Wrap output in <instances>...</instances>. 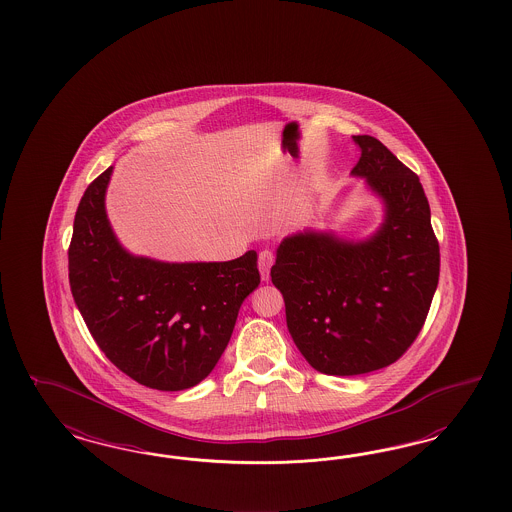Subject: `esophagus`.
<instances>
[{
	"mask_svg": "<svg viewBox=\"0 0 512 512\" xmlns=\"http://www.w3.org/2000/svg\"><path fill=\"white\" fill-rule=\"evenodd\" d=\"M272 264H274V253L268 251V249L261 251V253H259V272H261L263 281L270 279V268H272Z\"/></svg>",
	"mask_w": 512,
	"mask_h": 512,
	"instance_id": "obj_1",
	"label": "esophagus"
}]
</instances>
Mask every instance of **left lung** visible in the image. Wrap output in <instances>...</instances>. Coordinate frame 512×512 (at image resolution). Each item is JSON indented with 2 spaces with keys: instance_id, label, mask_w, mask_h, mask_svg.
I'll return each mask as SVG.
<instances>
[{
  "instance_id": "1",
  "label": "left lung",
  "mask_w": 512,
  "mask_h": 512,
  "mask_svg": "<svg viewBox=\"0 0 512 512\" xmlns=\"http://www.w3.org/2000/svg\"><path fill=\"white\" fill-rule=\"evenodd\" d=\"M353 178L383 204L366 238L304 229L281 240L272 283L311 368L360 375L396 362L419 336L439 279V244L419 176L383 142L355 135Z\"/></svg>"
}]
</instances>
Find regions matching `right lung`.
Segmentation results:
<instances>
[{
  "label": "right lung",
  "instance_id": "right-lung-1",
  "mask_svg": "<svg viewBox=\"0 0 512 512\" xmlns=\"http://www.w3.org/2000/svg\"><path fill=\"white\" fill-rule=\"evenodd\" d=\"M112 169L78 204L69 283L80 315L110 362L144 387L186 390L216 368L242 302L261 283L257 253L223 263H167L133 255L112 231Z\"/></svg>",
  "mask_w": 512,
  "mask_h": 512
}]
</instances>
